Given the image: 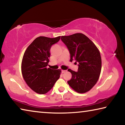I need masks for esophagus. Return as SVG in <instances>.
<instances>
[{"label":"esophagus","instance_id":"esophagus-1","mask_svg":"<svg viewBox=\"0 0 125 125\" xmlns=\"http://www.w3.org/2000/svg\"><path fill=\"white\" fill-rule=\"evenodd\" d=\"M66 71H67L66 70H62V72L63 73H65Z\"/></svg>","mask_w":125,"mask_h":125}]
</instances>
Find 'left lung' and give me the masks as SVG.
<instances>
[{
	"label": "left lung",
	"mask_w": 125,
	"mask_h": 125,
	"mask_svg": "<svg viewBox=\"0 0 125 125\" xmlns=\"http://www.w3.org/2000/svg\"><path fill=\"white\" fill-rule=\"evenodd\" d=\"M61 40L68 49L71 54L70 61L74 60L78 64V72L71 69L72 73L69 86L79 93L89 91L98 82L101 70V58L100 52L95 44L81 33L69 36H62Z\"/></svg>",
	"instance_id": "obj_1"
}]
</instances>
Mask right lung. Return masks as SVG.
<instances>
[{"instance_id":"right-lung-1","label":"right lung","mask_w":125,"mask_h":125,"mask_svg":"<svg viewBox=\"0 0 125 125\" xmlns=\"http://www.w3.org/2000/svg\"><path fill=\"white\" fill-rule=\"evenodd\" d=\"M60 37H37L23 56L22 77L29 87L38 94H45L49 92L60 77V69L47 68L51 46L60 41Z\"/></svg>"}]
</instances>
